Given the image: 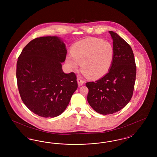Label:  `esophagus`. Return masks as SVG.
<instances>
[{"mask_svg": "<svg viewBox=\"0 0 157 157\" xmlns=\"http://www.w3.org/2000/svg\"><path fill=\"white\" fill-rule=\"evenodd\" d=\"M77 82H78V84L79 86H81L84 83V81L82 80V79H81L80 78H77Z\"/></svg>", "mask_w": 157, "mask_h": 157, "instance_id": "34e87169", "label": "esophagus"}]
</instances>
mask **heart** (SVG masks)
I'll use <instances>...</instances> for the list:
<instances>
[{"label": "heart", "instance_id": "1", "mask_svg": "<svg viewBox=\"0 0 157 157\" xmlns=\"http://www.w3.org/2000/svg\"><path fill=\"white\" fill-rule=\"evenodd\" d=\"M71 55L66 58L68 67L76 70L81 63V70L92 79L104 76L109 70L113 58V48L107 41L98 38L85 39L71 48Z\"/></svg>", "mask_w": 157, "mask_h": 157}]
</instances>
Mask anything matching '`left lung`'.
Masks as SVG:
<instances>
[{
  "mask_svg": "<svg viewBox=\"0 0 157 157\" xmlns=\"http://www.w3.org/2000/svg\"><path fill=\"white\" fill-rule=\"evenodd\" d=\"M113 39V58L109 72L95 82H86L87 100L96 112L108 115L124 108L132 97L136 78L134 55L130 45L117 33Z\"/></svg>",
  "mask_w": 157,
  "mask_h": 157,
  "instance_id": "left-lung-1",
  "label": "left lung"
}]
</instances>
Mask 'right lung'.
<instances>
[{"label": "right lung", "mask_w": 157, "mask_h": 157, "mask_svg": "<svg viewBox=\"0 0 157 157\" xmlns=\"http://www.w3.org/2000/svg\"><path fill=\"white\" fill-rule=\"evenodd\" d=\"M67 53L60 37H37L26 45L16 64V78L23 102L31 111L44 118L63 112L78 88L74 72L62 69Z\"/></svg>", "instance_id": "right-lung-1"}]
</instances>
